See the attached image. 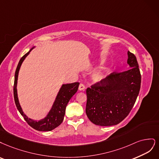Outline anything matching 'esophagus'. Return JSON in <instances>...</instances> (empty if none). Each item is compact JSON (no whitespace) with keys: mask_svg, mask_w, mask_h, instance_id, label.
<instances>
[{"mask_svg":"<svg viewBox=\"0 0 159 159\" xmlns=\"http://www.w3.org/2000/svg\"><path fill=\"white\" fill-rule=\"evenodd\" d=\"M79 90H84V89H85L84 85L83 84L80 83V84H79Z\"/></svg>","mask_w":159,"mask_h":159,"instance_id":"1","label":"esophagus"}]
</instances>
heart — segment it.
I'll return each instance as SVG.
<instances>
[{
	"label": "heart",
	"instance_id": "obj_1",
	"mask_svg": "<svg viewBox=\"0 0 159 159\" xmlns=\"http://www.w3.org/2000/svg\"><path fill=\"white\" fill-rule=\"evenodd\" d=\"M101 79H102V76H96V80H100Z\"/></svg>",
	"mask_w": 159,
	"mask_h": 159
}]
</instances>
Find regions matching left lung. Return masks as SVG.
Listing matches in <instances>:
<instances>
[{"instance_id":"8db88e82","label":"left lung","mask_w":159,"mask_h":159,"mask_svg":"<svg viewBox=\"0 0 159 159\" xmlns=\"http://www.w3.org/2000/svg\"><path fill=\"white\" fill-rule=\"evenodd\" d=\"M129 69L111 73L86 89V114L93 124L111 126L129 114L139 94L141 76L135 55L127 52Z\"/></svg>"}]
</instances>
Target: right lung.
<instances>
[{
  "instance_id": "obj_1",
  "label": "right lung",
  "mask_w": 159,
  "mask_h": 159,
  "mask_svg": "<svg viewBox=\"0 0 159 159\" xmlns=\"http://www.w3.org/2000/svg\"><path fill=\"white\" fill-rule=\"evenodd\" d=\"M30 49L29 52L25 53L24 56H22V58L20 59L18 66L16 67V72H15L14 76V98L15 104H16L17 109L18 110L19 112L23 117L24 120L28 123V124L31 126L34 129L41 131H52L55 128L57 127L61 123L63 122L64 119V116L65 114V109L66 106L67 105L70 99L78 90L79 83H74L71 84H63L60 89L59 92V94L56 98V100L54 102V104L52 107V110L49 111V113L45 117V119L39 121H35L31 119L28 118V117L25 116L21 107L20 106L19 102L18 100V96H17V90H16V84H17V80H18V75L19 69L20 68V66L22 65L24 59L25 57L29 54L30 52Z\"/></svg>"
}]
</instances>
